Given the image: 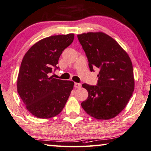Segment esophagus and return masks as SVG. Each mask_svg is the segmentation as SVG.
I'll use <instances>...</instances> for the list:
<instances>
[{
  "label": "esophagus",
  "mask_w": 151,
  "mask_h": 151,
  "mask_svg": "<svg viewBox=\"0 0 151 151\" xmlns=\"http://www.w3.org/2000/svg\"><path fill=\"white\" fill-rule=\"evenodd\" d=\"M74 86H75V88H81V83H75V85H74Z\"/></svg>",
  "instance_id": "34e87169"
}]
</instances>
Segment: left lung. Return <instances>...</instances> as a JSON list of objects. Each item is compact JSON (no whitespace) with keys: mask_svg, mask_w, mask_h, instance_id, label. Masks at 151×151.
Here are the masks:
<instances>
[{"mask_svg":"<svg viewBox=\"0 0 151 151\" xmlns=\"http://www.w3.org/2000/svg\"><path fill=\"white\" fill-rule=\"evenodd\" d=\"M91 71L99 69L96 85L84 83L88 97L81 103L93 118L109 119L124 109L134 89L133 67L128 54L113 38L102 32L77 35Z\"/></svg>","mask_w":151,"mask_h":151,"instance_id":"1","label":"left lung"}]
</instances>
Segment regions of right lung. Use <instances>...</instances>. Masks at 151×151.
Masks as SVG:
<instances>
[{"label": "right lung", "instance_id": "obj_1", "mask_svg": "<svg viewBox=\"0 0 151 151\" xmlns=\"http://www.w3.org/2000/svg\"><path fill=\"white\" fill-rule=\"evenodd\" d=\"M74 34L53 35L35 44L24 56L17 78V91L26 108L39 118L57 116L65 106L74 83L50 76Z\"/></svg>", "mask_w": 151, "mask_h": 151}]
</instances>
